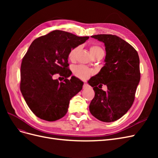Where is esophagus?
<instances>
[{
	"mask_svg": "<svg viewBox=\"0 0 158 158\" xmlns=\"http://www.w3.org/2000/svg\"><path fill=\"white\" fill-rule=\"evenodd\" d=\"M89 87V85L87 84H84L83 85V89H86Z\"/></svg>",
	"mask_w": 158,
	"mask_h": 158,
	"instance_id": "1",
	"label": "esophagus"
}]
</instances>
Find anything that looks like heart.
<instances>
[{
  "mask_svg": "<svg viewBox=\"0 0 158 158\" xmlns=\"http://www.w3.org/2000/svg\"><path fill=\"white\" fill-rule=\"evenodd\" d=\"M79 49L78 47H75L74 48L71 49L68 54V58L70 60L73 61L76 59V54ZM89 51L92 56H95L98 55L103 54L104 51L101 47L97 45H92L89 47ZM73 74L74 75L80 79L85 80L88 78L89 76L93 74V70L87 68L86 66L82 65L76 66L73 68Z\"/></svg>",
  "mask_w": 158,
  "mask_h": 158,
  "instance_id": "1",
  "label": "heart"
}]
</instances>
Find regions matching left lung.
Wrapping results in <instances>:
<instances>
[{
  "mask_svg": "<svg viewBox=\"0 0 158 158\" xmlns=\"http://www.w3.org/2000/svg\"><path fill=\"white\" fill-rule=\"evenodd\" d=\"M92 37L104 43L106 56L99 73L88 81L95 92L89 111L99 121L113 122L122 117L135 101L140 80L139 56L131 45L117 35L99 34ZM103 84L108 86L106 92L101 89Z\"/></svg>",
  "mask_w": 158,
  "mask_h": 158,
  "instance_id": "1",
  "label": "left lung"
}]
</instances>
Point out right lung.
Instances as JSON below:
<instances>
[{"mask_svg": "<svg viewBox=\"0 0 158 158\" xmlns=\"http://www.w3.org/2000/svg\"><path fill=\"white\" fill-rule=\"evenodd\" d=\"M88 38L55 30L31 43L22 59L20 88L28 107L37 117L55 121L67 113L70 100L83 85L74 76L68 79L72 74L68 54ZM56 73L65 78L63 82L52 78Z\"/></svg>", "mask_w": 158, "mask_h": 158, "instance_id": "obj_1", "label": "right lung"}]
</instances>
